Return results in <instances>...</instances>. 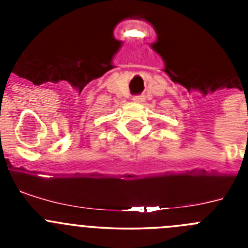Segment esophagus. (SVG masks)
<instances>
[{"instance_id": "1", "label": "esophagus", "mask_w": 248, "mask_h": 248, "mask_svg": "<svg viewBox=\"0 0 248 248\" xmlns=\"http://www.w3.org/2000/svg\"><path fill=\"white\" fill-rule=\"evenodd\" d=\"M133 100H134L135 103H143L145 99H144V98H141V97H134V98H133Z\"/></svg>"}]
</instances>
